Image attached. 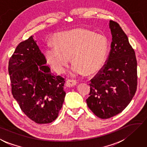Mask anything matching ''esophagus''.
Wrapping results in <instances>:
<instances>
[{
  "instance_id": "obj_1",
  "label": "esophagus",
  "mask_w": 147,
  "mask_h": 147,
  "mask_svg": "<svg viewBox=\"0 0 147 147\" xmlns=\"http://www.w3.org/2000/svg\"><path fill=\"white\" fill-rule=\"evenodd\" d=\"M77 81L75 80H68L66 82V85L69 87H73L74 86V85H76L77 84Z\"/></svg>"
}]
</instances>
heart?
<instances>
[{
    "label": "heart",
    "instance_id": "obj_1",
    "mask_svg": "<svg viewBox=\"0 0 147 147\" xmlns=\"http://www.w3.org/2000/svg\"><path fill=\"white\" fill-rule=\"evenodd\" d=\"M54 42L55 44L49 43L45 46V55L58 74L66 71L70 57L74 63V76L99 71L107 58L109 46L107 36L89 29L78 28L60 32L55 35Z\"/></svg>",
    "mask_w": 147,
    "mask_h": 147
}]
</instances>
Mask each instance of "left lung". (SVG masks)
Returning a JSON list of instances; mask_svg holds the SVG:
<instances>
[{"label":"left lung","mask_w":147,"mask_h":147,"mask_svg":"<svg viewBox=\"0 0 147 147\" xmlns=\"http://www.w3.org/2000/svg\"><path fill=\"white\" fill-rule=\"evenodd\" d=\"M111 51L106 63L90 80L88 107L98 118L107 119L121 113L137 89V60L127 34L110 20Z\"/></svg>","instance_id":"left-lung-1"}]
</instances>
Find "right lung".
I'll use <instances>...</instances> for the list:
<instances>
[{
	"instance_id": "add662e5",
	"label": "right lung",
	"mask_w": 147,
	"mask_h": 147,
	"mask_svg": "<svg viewBox=\"0 0 147 147\" xmlns=\"http://www.w3.org/2000/svg\"><path fill=\"white\" fill-rule=\"evenodd\" d=\"M33 36L21 42L9 60L11 93L24 113L38 124L57 118L65 96V78L51 73Z\"/></svg>"
}]
</instances>
